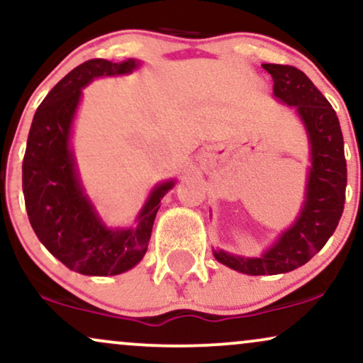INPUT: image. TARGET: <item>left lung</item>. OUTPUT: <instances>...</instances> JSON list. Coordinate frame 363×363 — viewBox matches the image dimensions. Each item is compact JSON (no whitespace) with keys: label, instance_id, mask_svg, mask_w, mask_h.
I'll return each instance as SVG.
<instances>
[{"label":"left lung","instance_id":"left-lung-1","mask_svg":"<svg viewBox=\"0 0 363 363\" xmlns=\"http://www.w3.org/2000/svg\"><path fill=\"white\" fill-rule=\"evenodd\" d=\"M273 79V94L296 107L311 144L306 201L295 224L279 236L261 258H241L214 251L219 263L245 274H279L300 268L313 258L338 226L347 187V160L337 112L303 72L290 65L263 63Z\"/></svg>","mask_w":363,"mask_h":363}]
</instances>
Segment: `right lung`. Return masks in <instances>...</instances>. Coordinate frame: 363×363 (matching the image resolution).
I'll use <instances>...</instances> for the list:
<instances>
[{
	"label": "right lung",
	"instance_id": "1",
	"mask_svg": "<svg viewBox=\"0 0 363 363\" xmlns=\"http://www.w3.org/2000/svg\"><path fill=\"white\" fill-rule=\"evenodd\" d=\"M137 65L132 58H94L73 68L36 108L23 157V194L35 235L67 268L90 277L123 273L144 258L160 199L174 186L167 181L155 187L135 229H108L77 177L68 139L82 89L97 77L123 75Z\"/></svg>",
	"mask_w": 363,
	"mask_h": 363
}]
</instances>
